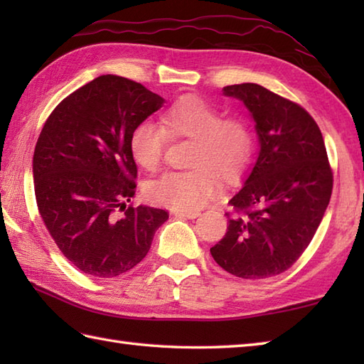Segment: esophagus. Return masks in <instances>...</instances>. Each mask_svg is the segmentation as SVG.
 I'll return each mask as SVG.
<instances>
[{"mask_svg":"<svg viewBox=\"0 0 364 364\" xmlns=\"http://www.w3.org/2000/svg\"><path fill=\"white\" fill-rule=\"evenodd\" d=\"M173 214L176 215V218H181V219H196V218H198L200 214V211H186V210H176V211H173Z\"/></svg>","mask_w":364,"mask_h":364,"instance_id":"34e87169","label":"esophagus"}]
</instances>
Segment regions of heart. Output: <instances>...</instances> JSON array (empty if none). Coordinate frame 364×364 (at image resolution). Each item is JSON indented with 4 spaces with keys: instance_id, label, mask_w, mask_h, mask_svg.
Returning <instances> with one entry per match:
<instances>
[{
    "instance_id": "b5f03b06",
    "label": "heart",
    "mask_w": 364,
    "mask_h": 364,
    "mask_svg": "<svg viewBox=\"0 0 364 364\" xmlns=\"http://www.w3.org/2000/svg\"><path fill=\"white\" fill-rule=\"evenodd\" d=\"M170 139H189L186 172H167L146 188V197L175 210H196L218 196L220 176L233 183L242 176L253 154V134L237 117H222L220 111L203 98L188 95L161 114V127L139 122L129 134L131 156L145 170L161 164Z\"/></svg>"
}]
</instances>
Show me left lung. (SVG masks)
<instances>
[{"label":"left lung","mask_w":364,"mask_h":364,"mask_svg":"<svg viewBox=\"0 0 364 364\" xmlns=\"http://www.w3.org/2000/svg\"><path fill=\"white\" fill-rule=\"evenodd\" d=\"M241 100L258 134V158L230 200L236 211L211 247L218 264L245 280L288 270L305 252L326 213L333 173L318 123L304 107L259 84L223 87Z\"/></svg>","instance_id":"left-lung-1"}]
</instances>
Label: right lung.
Wrapping results in <instances>:
<instances>
[{
	"label": "right lung",
	"mask_w": 364,
	"mask_h": 364,
	"mask_svg": "<svg viewBox=\"0 0 364 364\" xmlns=\"http://www.w3.org/2000/svg\"><path fill=\"white\" fill-rule=\"evenodd\" d=\"M162 105L164 98L142 84L102 75L64 98L37 139L38 213L64 257L90 277L133 269L168 219L158 208L127 206L137 176L129 134Z\"/></svg>",
	"instance_id": "obj_1"
}]
</instances>
